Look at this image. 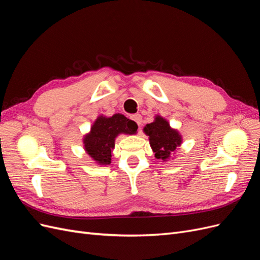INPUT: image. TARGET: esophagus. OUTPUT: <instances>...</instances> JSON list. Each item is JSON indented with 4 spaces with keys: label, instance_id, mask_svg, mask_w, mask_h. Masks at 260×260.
Wrapping results in <instances>:
<instances>
[{
    "label": "esophagus",
    "instance_id": "obj_1",
    "mask_svg": "<svg viewBox=\"0 0 260 260\" xmlns=\"http://www.w3.org/2000/svg\"><path fill=\"white\" fill-rule=\"evenodd\" d=\"M131 119L133 120V121H136V123L139 125L140 127V124H141V122H142V117H141V115L140 114H135V115H132L131 117Z\"/></svg>",
    "mask_w": 260,
    "mask_h": 260
}]
</instances>
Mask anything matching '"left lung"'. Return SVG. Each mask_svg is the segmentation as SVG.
I'll return each instance as SVG.
<instances>
[{
  "label": "left lung",
  "instance_id": "1",
  "mask_svg": "<svg viewBox=\"0 0 260 260\" xmlns=\"http://www.w3.org/2000/svg\"><path fill=\"white\" fill-rule=\"evenodd\" d=\"M143 132L148 137L156 159L161 162L175 159L177 149L182 144L183 139L179 130L172 128L166 118L156 115L154 121L143 128Z\"/></svg>",
  "mask_w": 260,
  "mask_h": 260
}]
</instances>
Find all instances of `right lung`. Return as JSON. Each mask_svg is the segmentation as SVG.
Returning a JSON list of instances; mask_svg holds the SVG:
<instances>
[{
	"label": "right lung",
	"instance_id": "1",
	"mask_svg": "<svg viewBox=\"0 0 260 260\" xmlns=\"http://www.w3.org/2000/svg\"><path fill=\"white\" fill-rule=\"evenodd\" d=\"M137 129L138 124L122 114H114L111 117L102 114L83 136V148L98 166H109L116 138L120 135H136Z\"/></svg>",
	"mask_w": 260,
	"mask_h": 260
}]
</instances>
